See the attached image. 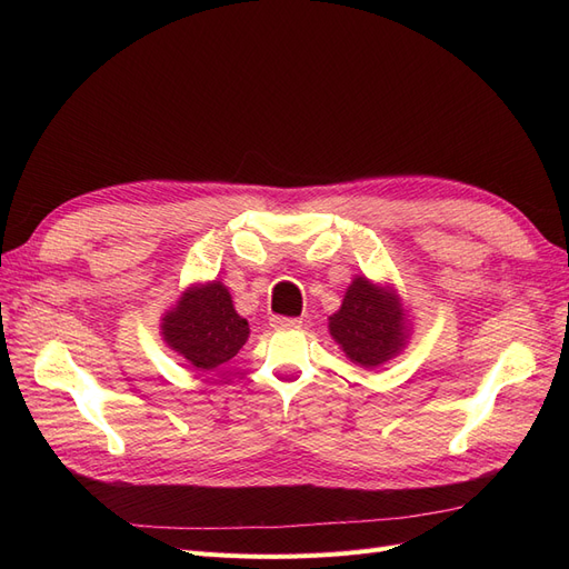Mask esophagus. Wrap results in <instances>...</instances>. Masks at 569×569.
Returning <instances> with one entry per match:
<instances>
[{
  "label": "esophagus",
  "mask_w": 569,
  "mask_h": 569,
  "mask_svg": "<svg viewBox=\"0 0 569 569\" xmlns=\"http://www.w3.org/2000/svg\"><path fill=\"white\" fill-rule=\"evenodd\" d=\"M270 327H272V330H297V327H301V320H299V318L272 316V318H270Z\"/></svg>",
  "instance_id": "esophagus-1"
}]
</instances>
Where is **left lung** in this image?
<instances>
[{
    "label": "left lung",
    "instance_id": "obj_1",
    "mask_svg": "<svg viewBox=\"0 0 569 569\" xmlns=\"http://www.w3.org/2000/svg\"><path fill=\"white\" fill-rule=\"evenodd\" d=\"M330 335L356 363L382 366L406 341L401 303L391 289L356 278L341 308L330 318Z\"/></svg>",
    "mask_w": 569,
    "mask_h": 569
}]
</instances>
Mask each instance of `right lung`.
I'll return each instance as SVG.
<instances>
[{
	"label": "right lung",
	"mask_w": 569,
	"mask_h": 569,
	"mask_svg": "<svg viewBox=\"0 0 569 569\" xmlns=\"http://www.w3.org/2000/svg\"><path fill=\"white\" fill-rule=\"evenodd\" d=\"M163 339L189 363L213 370L247 343L249 322L237 316L230 291L220 282L189 287L173 311L166 313Z\"/></svg>",
	"instance_id": "obj_1"
}]
</instances>
